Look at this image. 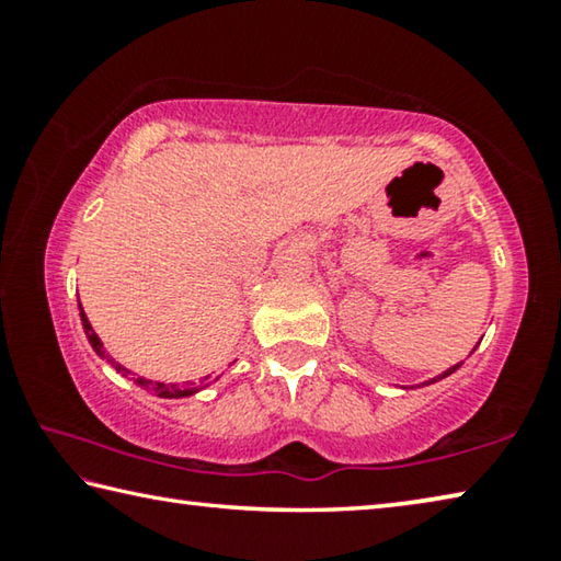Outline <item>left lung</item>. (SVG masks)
I'll use <instances>...</instances> for the list:
<instances>
[{
	"mask_svg": "<svg viewBox=\"0 0 561 561\" xmlns=\"http://www.w3.org/2000/svg\"><path fill=\"white\" fill-rule=\"evenodd\" d=\"M460 368V364H455V366H450L448 371H443L440 376H435V378H431V381H425V383H421V386H428V383H435V381H440V378H445V376H450V374H455Z\"/></svg>",
	"mask_w": 561,
	"mask_h": 561,
	"instance_id": "left-lung-1",
	"label": "left lung"
}]
</instances>
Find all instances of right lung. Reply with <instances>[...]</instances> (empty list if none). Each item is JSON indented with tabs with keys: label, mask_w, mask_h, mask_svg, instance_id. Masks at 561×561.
Returning a JSON list of instances; mask_svg holds the SVG:
<instances>
[{
	"label": "right lung",
	"mask_w": 561,
	"mask_h": 561,
	"mask_svg": "<svg viewBox=\"0 0 561 561\" xmlns=\"http://www.w3.org/2000/svg\"><path fill=\"white\" fill-rule=\"evenodd\" d=\"M79 309H81V301H79ZM81 324H83V331H87V336H89V344L93 346V351H96V354H99L101 358H106L111 366H116L118 374L130 376L133 383L140 386V388H146V391H153L158 398H187V396H193V393L203 391V388L210 386V381H207V378H203L201 383L187 381V383H180V386H178V383H160V381H150V378H144V376H136L133 371H128L126 366H121L118 360H113V358L106 354V351H103L101 339H99L96 331H93V327H91V321L87 319V314H83V309H81Z\"/></svg>",
	"instance_id": "obj_1"
}]
</instances>
